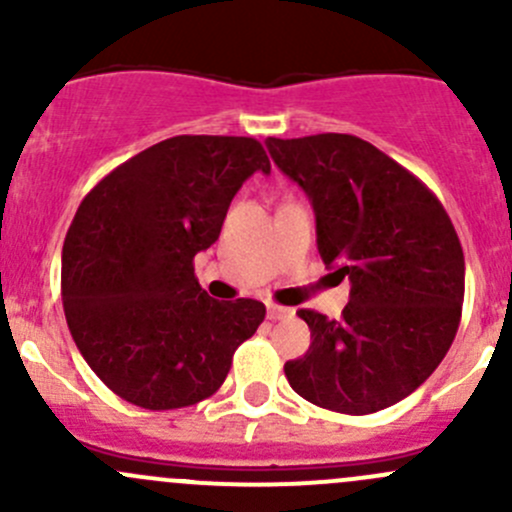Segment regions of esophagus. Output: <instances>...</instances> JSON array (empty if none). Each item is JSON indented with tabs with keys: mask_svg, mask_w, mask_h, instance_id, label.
Masks as SVG:
<instances>
[{
	"mask_svg": "<svg viewBox=\"0 0 512 512\" xmlns=\"http://www.w3.org/2000/svg\"><path fill=\"white\" fill-rule=\"evenodd\" d=\"M285 317H292V309L280 307V304H270V307H267V319H272V322H277V319H285Z\"/></svg>",
	"mask_w": 512,
	"mask_h": 512,
	"instance_id": "34e87169",
	"label": "esophagus"
}]
</instances>
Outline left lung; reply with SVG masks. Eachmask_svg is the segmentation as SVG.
I'll use <instances>...</instances> for the list:
<instances>
[{
  "label": "left lung",
  "mask_w": 512,
  "mask_h": 512,
  "mask_svg": "<svg viewBox=\"0 0 512 512\" xmlns=\"http://www.w3.org/2000/svg\"><path fill=\"white\" fill-rule=\"evenodd\" d=\"M265 143L312 200L324 265L352 282L342 319L297 312L312 344L285 364L289 386L337 414L394 406L436 371L458 332L466 262L456 227L414 173L361 138Z\"/></svg>",
  "instance_id": "1"
}]
</instances>
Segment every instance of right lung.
<instances>
[{"label": "right lung", "instance_id": "1", "mask_svg": "<svg viewBox=\"0 0 512 512\" xmlns=\"http://www.w3.org/2000/svg\"><path fill=\"white\" fill-rule=\"evenodd\" d=\"M270 173L260 141L175 136L118 165L81 200L61 252V299L86 364L148 411L193 406L223 386L265 304L218 302L195 277L232 198Z\"/></svg>", "mask_w": 512, "mask_h": 512}]
</instances>
